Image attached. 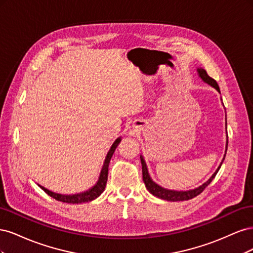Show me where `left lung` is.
I'll use <instances>...</instances> for the list:
<instances>
[{"instance_id":"8db88e82","label":"left lung","mask_w":253,"mask_h":253,"mask_svg":"<svg viewBox=\"0 0 253 253\" xmlns=\"http://www.w3.org/2000/svg\"><path fill=\"white\" fill-rule=\"evenodd\" d=\"M197 73H198V75H200V77L202 78V80L204 82L208 83L209 85H211L212 87L215 88L218 91V93H220V91H219V86H218V84L216 83V81L214 80V79H212L211 77H209L208 74H207V72L204 70V68H197ZM226 152H227V145H226ZM225 156H226V154L224 155L223 162H224V159H225ZM140 160H141V166H142V179H143V182H144V185H145V188L149 190V192L151 194H153L154 196H157L159 198H162V200H166V201H169V202L188 201V200H191V198L197 196L198 194H201L203 191L206 189V187L209 185V183L213 180L214 177H215V175L217 174L221 164H223V162H221L219 167L217 168V170L214 172V174L211 176V177L208 180H207L205 183H203L202 186L198 187V188H195L193 190H188V191H175V190L165 189L163 187H160L159 185H157L156 182L153 181L150 174H149L147 164H145L144 159H143V157L141 155H140Z\"/></svg>"}]
</instances>
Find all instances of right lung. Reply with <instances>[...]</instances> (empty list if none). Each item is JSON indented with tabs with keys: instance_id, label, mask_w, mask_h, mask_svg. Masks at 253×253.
<instances>
[{
	"instance_id": "right-lung-1",
	"label": "right lung",
	"mask_w": 253,
	"mask_h": 253,
	"mask_svg": "<svg viewBox=\"0 0 253 253\" xmlns=\"http://www.w3.org/2000/svg\"><path fill=\"white\" fill-rule=\"evenodd\" d=\"M121 141V137H118V138L114 141V143L112 144V147L110 149V151L108 152V155L105 157V160L103 163V167L101 169L100 175H99L98 181L96 182V185L94 187H91L90 189H88L87 191H84L82 193H78V194H73V195H63V194H59V193H55L51 192V191L47 190L46 188H44L42 186L39 185V187L44 190V192H46L49 196H51L55 200L62 202V203H67V204H82V203H87V202H91L94 201L95 198H97L98 196H100L101 193L104 191L105 186H106V181H108V174H109V165H110V160L114 154L115 150H116L117 145L119 144V142Z\"/></svg>"
}]
</instances>
